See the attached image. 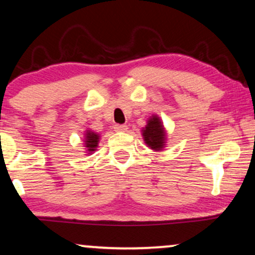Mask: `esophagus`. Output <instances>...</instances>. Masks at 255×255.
<instances>
[{"label":"esophagus","instance_id":"1","mask_svg":"<svg viewBox=\"0 0 255 255\" xmlns=\"http://www.w3.org/2000/svg\"><path fill=\"white\" fill-rule=\"evenodd\" d=\"M114 129H115V131H127L128 126L127 125H115Z\"/></svg>","mask_w":255,"mask_h":255}]
</instances>
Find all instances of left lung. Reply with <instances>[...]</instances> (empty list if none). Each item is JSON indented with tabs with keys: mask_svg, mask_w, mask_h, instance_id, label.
Instances as JSON below:
<instances>
[{
	"mask_svg": "<svg viewBox=\"0 0 255 255\" xmlns=\"http://www.w3.org/2000/svg\"><path fill=\"white\" fill-rule=\"evenodd\" d=\"M142 136L144 142L154 150L163 149L166 142V131L162 122L156 115H153L147 122V126L143 128Z\"/></svg>",
	"mask_w": 255,
	"mask_h": 255,
	"instance_id": "1",
	"label": "left lung"
}]
</instances>
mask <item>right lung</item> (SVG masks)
<instances>
[{
	"label": "right lung",
	"mask_w": 255,
	"mask_h": 255,
	"mask_svg": "<svg viewBox=\"0 0 255 255\" xmlns=\"http://www.w3.org/2000/svg\"><path fill=\"white\" fill-rule=\"evenodd\" d=\"M86 147L88 148L89 153H92V151H95V148L98 147V143H99V134L94 133V131H90V130H87L86 133Z\"/></svg>",
	"instance_id": "add662e5"
}]
</instances>
